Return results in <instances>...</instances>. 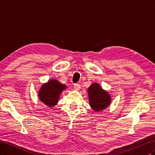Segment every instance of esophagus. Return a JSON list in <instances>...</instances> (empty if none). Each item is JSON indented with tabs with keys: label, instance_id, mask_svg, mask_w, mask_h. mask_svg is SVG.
<instances>
[{
	"label": "esophagus",
	"instance_id": "1",
	"mask_svg": "<svg viewBox=\"0 0 155 155\" xmlns=\"http://www.w3.org/2000/svg\"><path fill=\"white\" fill-rule=\"evenodd\" d=\"M74 88L75 90L79 91V90H80V88H81V85H79V84H75V85H74Z\"/></svg>",
	"mask_w": 155,
	"mask_h": 155
}]
</instances>
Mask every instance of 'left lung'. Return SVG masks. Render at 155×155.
I'll return each instance as SVG.
<instances>
[{"mask_svg": "<svg viewBox=\"0 0 155 155\" xmlns=\"http://www.w3.org/2000/svg\"><path fill=\"white\" fill-rule=\"evenodd\" d=\"M87 91L89 104L94 111L101 112L110 105L111 96L99 83H93L88 88Z\"/></svg>", "mask_w": 155, "mask_h": 155, "instance_id": "1", "label": "left lung"}]
</instances>
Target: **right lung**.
I'll return each instance as SVG.
<instances>
[{"label": "right lung", "mask_w": 155, "mask_h": 155, "mask_svg": "<svg viewBox=\"0 0 155 155\" xmlns=\"http://www.w3.org/2000/svg\"><path fill=\"white\" fill-rule=\"evenodd\" d=\"M67 88L57 79H51L42 85L38 92L39 99L48 107H54L59 101L60 94Z\"/></svg>", "instance_id": "1"}]
</instances>
